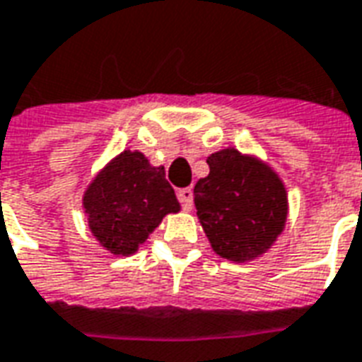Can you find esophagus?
Returning <instances> with one entry per match:
<instances>
[{"mask_svg": "<svg viewBox=\"0 0 362 362\" xmlns=\"http://www.w3.org/2000/svg\"><path fill=\"white\" fill-rule=\"evenodd\" d=\"M176 197H178V202H180L184 211H189V209L194 207V194H192V189L189 188L178 189V192H176Z\"/></svg>", "mask_w": 362, "mask_h": 362, "instance_id": "obj_1", "label": "esophagus"}]
</instances>
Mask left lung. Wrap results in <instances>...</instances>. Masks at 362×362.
Segmentation results:
<instances>
[{
	"mask_svg": "<svg viewBox=\"0 0 362 362\" xmlns=\"http://www.w3.org/2000/svg\"><path fill=\"white\" fill-rule=\"evenodd\" d=\"M207 165L194 204L213 250L230 262L264 254L287 219V194L277 174L236 149L213 153Z\"/></svg>",
	"mask_w": 362,
	"mask_h": 362,
	"instance_id": "left-lung-1",
	"label": "left lung"
}]
</instances>
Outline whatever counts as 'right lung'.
<instances>
[{"label":"right lung","instance_id":"obj_1","mask_svg":"<svg viewBox=\"0 0 362 362\" xmlns=\"http://www.w3.org/2000/svg\"><path fill=\"white\" fill-rule=\"evenodd\" d=\"M89 227L112 254H134L166 213L180 204L163 166H151L141 153L124 151L96 176L83 197Z\"/></svg>","mask_w":362,"mask_h":362}]
</instances>
